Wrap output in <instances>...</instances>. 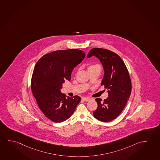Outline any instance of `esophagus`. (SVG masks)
Instances as JSON below:
<instances>
[{"mask_svg": "<svg viewBox=\"0 0 160 160\" xmlns=\"http://www.w3.org/2000/svg\"><path fill=\"white\" fill-rule=\"evenodd\" d=\"M82 100H83L85 102L88 101L90 100L89 98H87V97H82Z\"/></svg>", "mask_w": 160, "mask_h": 160, "instance_id": "1", "label": "esophagus"}]
</instances>
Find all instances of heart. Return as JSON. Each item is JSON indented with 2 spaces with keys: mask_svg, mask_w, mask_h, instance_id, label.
I'll use <instances>...</instances> for the list:
<instances>
[{
  "mask_svg": "<svg viewBox=\"0 0 160 160\" xmlns=\"http://www.w3.org/2000/svg\"><path fill=\"white\" fill-rule=\"evenodd\" d=\"M97 66H98V65H91V66H89L88 67L89 68H93V67H97Z\"/></svg>",
  "mask_w": 160,
  "mask_h": 160,
  "instance_id": "1",
  "label": "heart"
}]
</instances>
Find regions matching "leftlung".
Segmentation results:
<instances>
[{
  "label": "left lung",
  "instance_id": "8db88e82",
  "mask_svg": "<svg viewBox=\"0 0 160 160\" xmlns=\"http://www.w3.org/2000/svg\"><path fill=\"white\" fill-rule=\"evenodd\" d=\"M96 56L103 65L104 74L101 86L108 89V97L102 102L96 101L98 107L93 116L102 122H108L117 118L126 105L132 90L131 80L126 66L121 58L113 52L100 48H94L87 57Z\"/></svg>",
  "mask_w": 160,
  "mask_h": 160
}]
</instances>
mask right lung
Returning a JSON list of instances; mask_svg holds the SVG:
<instances>
[{"mask_svg":"<svg viewBox=\"0 0 160 160\" xmlns=\"http://www.w3.org/2000/svg\"><path fill=\"white\" fill-rule=\"evenodd\" d=\"M86 56L83 51L73 49L46 54L33 70L31 90L43 114L52 121L63 122L73 114L81 98L61 93L62 84L70 81L72 72Z\"/></svg>","mask_w":160,"mask_h":160,"instance_id":"add662e5","label":"right lung"}]
</instances>
